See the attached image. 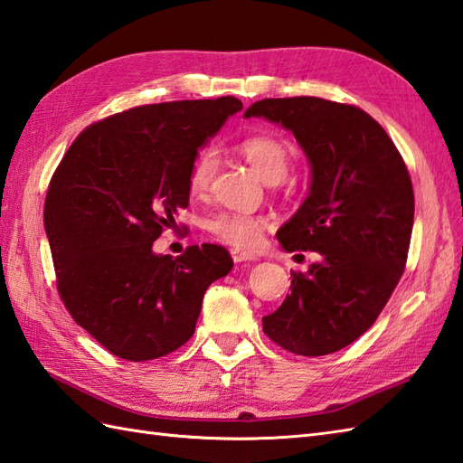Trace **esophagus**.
<instances>
[{"instance_id":"esophagus-1","label":"esophagus","mask_w":463,"mask_h":463,"mask_svg":"<svg viewBox=\"0 0 463 463\" xmlns=\"http://www.w3.org/2000/svg\"><path fill=\"white\" fill-rule=\"evenodd\" d=\"M231 254H232V260L237 262V264H241V262H254V260H259L257 254L247 252V250H241V249H232V250H231Z\"/></svg>"}]
</instances>
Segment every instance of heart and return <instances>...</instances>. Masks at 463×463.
I'll return each instance as SVG.
<instances>
[{"label":"heart","instance_id":"heart-1","mask_svg":"<svg viewBox=\"0 0 463 463\" xmlns=\"http://www.w3.org/2000/svg\"><path fill=\"white\" fill-rule=\"evenodd\" d=\"M241 151L254 171H257L267 183H279L288 173L290 166V149L287 143L272 135H252L241 143ZM216 171V153L213 149H204L191 165L189 171V191L193 194H201L213 181ZM267 226L262 216H254L239 211H221L206 221V229L216 239H221L234 247L249 249L259 242L260 234Z\"/></svg>","mask_w":463,"mask_h":463}]
</instances>
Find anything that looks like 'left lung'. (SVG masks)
Here are the masks:
<instances>
[{
  "label": "left lung",
  "instance_id": "left-lung-1",
  "mask_svg": "<svg viewBox=\"0 0 463 463\" xmlns=\"http://www.w3.org/2000/svg\"><path fill=\"white\" fill-rule=\"evenodd\" d=\"M297 137L310 165V189L277 239L287 252L320 260L292 274V292L262 330L298 356H324L360 338L386 307L406 269L414 189L406 163L378 121L360 107L320 97L252 103Z\"/></svg>",
  "mask_w": 463,
  "mask_h": 463
}]
</instances>
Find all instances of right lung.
Segmentation results:
<instances>
[{
	"label": "right lung",
	"mask_w": 463,
	"mask_h": 463,
	"mask_svg": "<svg viewBox=\"0 0 463 463\" xmlns=\"http://www.w3.org/2000/svg\"><path fill=\"white\" fill-rule=\"evenodd\" d=\"M242 103L234 97L143 105L77 137L47 189L43 222L57 290L73 320L115 356H166L194 334L206 288L232 269L226 249L155 254L189 206L201 146Z\"/></svg>",
	"instance_id": "obj_1"
}]
</instances>
